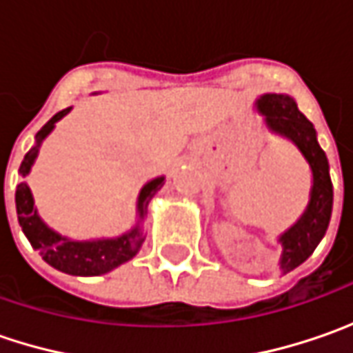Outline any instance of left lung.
Here are the masks:
<instances>
[{
  "mask_svg": "<svg viewBox=\"0 0 353 353\" xmlns=\"http://www.w3.org/2000/svg\"><path fill=\"white\" fill-rule=\"evenodd\" d=\"M255 105L257 112L265 117V125L269 131L294 143L312 170V188L305 214L296 220V224L279 237L283 245L279 267L283 273H289L312 255V251L316 250L320 239L328 230L334 200L330 167L326 153L322 151L316 139V129L301 114L291 96L265 94L255 102Z\"/></svg>",
  "mask_w": 353,
  "mask_h": 353,
  "instance_id": "1",
  "label": "left lung"
}]
</instances>
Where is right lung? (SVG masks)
Listing matches in <instances>:
<instances>
[{
    "label": "right lung",
    "instance_id": "obj_1",
    "mask_svg": "<svg viewBox=\"0 0 353 353\" xmlns=\"http://www.w3.org/2000/svg\"><path fill=\"white\" fill-rule=\"evenodd\" d=\"M68 112H70V108L50 117L43 125V129L37 133L34 147L25 155L23 163H21V176L29 174L34 159L39 155V147H41L43 139L54 129V123L66 116ZM163 184H165V176H157L143 186L139 198H137V224L135 228H131L128 234L119 237L92 239V241H76V239L62 237L39 218L37 208H34L33 194H31L27 183L17 184V190H15L17 220H19L23 234L31 241L33 250L39 251L50 267L59 269L62 273H68V275L96 277V275H103V273L129 261L131 257L137 255V251L141 250V243L145 239L141 222L147 214V206H149L151 198L155 196L157 190H161Z\"/></svg>",
    "mask_w": 353,
    "mask_h": 353
}]
</instances>
